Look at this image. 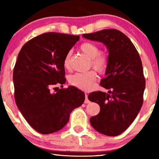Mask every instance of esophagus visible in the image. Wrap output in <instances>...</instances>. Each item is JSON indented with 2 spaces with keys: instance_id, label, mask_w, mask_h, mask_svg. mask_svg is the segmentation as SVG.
I'll return each instance as SVG.
<instances>
[{
  "instance_id": "obj_1",
  "label": "esophagus",
  "mask_w": 159,
  "mask_h": 159,
  "mask_svg": "<svg viewBox=\"0 0 159 159\" xmlns=\"http://www.w3.org/2000/svg\"><path fill=\"white\" fill-rule=\"evenodd\" d=\"M90 101L89 99H88V94L87 93H85V103H89Z\"/></svg>"
}]
</instances>
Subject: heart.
Segmentation results:
<instances>
[{
  "label": "heart",
  "mask_w": 159,
  "mask_h": 159,
  "mask_svg": "<svg viewBox=\"0 0 159 159\" xmlns=\"http://www.w3.org/2000/svg\"><path fill=\"white\" fill-rule=\"evenodd\" d=\"M82 52L91 59L92 66L97 71L103 73L106 70L108 66V59L105 54L100 52L99 47L95 43L91 42H85L80 46ZM72 52H67L64 57L63 66L66 69L70 68V58ZM97 79V74L95 70H89L87 72L75 73L70 75L68 78V82L71 85L83 91H90L93 89L95 81Z\"/></svg>",
  "instance_id": "b5f03b06"
}]
</instances>
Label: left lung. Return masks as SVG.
<instances>
[{"instance_id": "left-lung-1", "label": "left lung", "mask_w": 159, "mask_h": 159, "mask_svg": "<svg viewBox=\"0 0 159 159\" xmlns=\"http://www.w3.org/2000/svg\"><path fill=\"white\" fill-rule=\"evenodd\" d=\"M83 38L101 42L108 50V66L100 85L108 93L95 91L90 101L100 106L99 114L90 122L100 134L116 136L123 133L136 119L143 103L145 89L142 60L134 45L116 29H103Z\"/></svg>"}]
</instances>
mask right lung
Returning a JSON list of instances; mask_svg holds the SVG:
<instances>
[{
    "mask_svg": "<svg viewBox=\"0 0 159 159\" xmlns=\"http://www.w3.org/2000/svg\"><path fill=\"white\" fill-rule=\"evenodd\" d=\"M80 36L48 32L23 45L13 71L15 102L21 114L35 130L49 134L61 130L70 113L83 105L85 93L74 86L51 88L66 83L63 60Z\"/></svg>",
    "mask_w": 159,
    "mask_h": 159,
    "instance_id": "1",
    "label": "right lung"
}]
</instances>
